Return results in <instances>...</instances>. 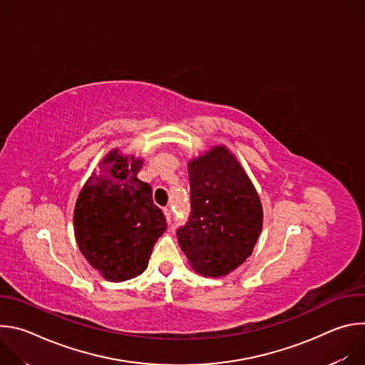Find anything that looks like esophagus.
Returning <instances> with one entry per match:
<instances>
[{"mask_svg": "<svg viewBox=\"0 0 365 365\" xmlns=\"http://www.w3.org/2000/svg\"><path fill=\"white\" fill-rule=\"evenodd\" d=\"M163 212H165V217H166V221L170 224L172 222V211H170V207H165L163 210Z\"/></svg>", "mask_w": 365, "mask_h": 365, "instance_id": "1", "label": "esophagus"}]
</instances>
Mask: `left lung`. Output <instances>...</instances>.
Here are the masks:
<instances>
[{"instance_id":"8db88e82","label":"left lung","mask_w":365,"mask_h":365,"mask_svg":"<svg viewBox=\"0 0 365 365\" xmlns=\"http://www.w3.org/2000/svg\"><path fill=\"white\" fill-rule=\"evenodd\" d=\"M190 214L176 231L197 273L221 277L251 255L263 225L259 197L234 155L222 145L189 163Z\"/></svg>"}]
</instances>
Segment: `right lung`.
Returning <instances> with one entry per match:
<instances>
[{
    "mask_svg": "<svg viewBox=\"0 0 365 365\" xmlns=\"http://www.w3.org/2000/svg\"><path fill=\"white\" fill-rule=\"evenodd\" d=\"M143 162L113 150L85 183L75 206V237L88 263L107 280L141 274L166 218L151 186L137 178Z\"/></svg>",
    "mask_w": 365,
    "mask_h": 365,
    "instance_id": "obj_1",
    "label": "right lung"
}]
</instances>
